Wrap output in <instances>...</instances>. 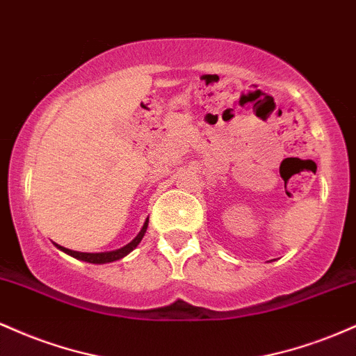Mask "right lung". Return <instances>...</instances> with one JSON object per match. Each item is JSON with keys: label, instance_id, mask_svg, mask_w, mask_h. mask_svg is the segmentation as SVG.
Returning a JSON list of instances; mask_svg holds the SVG:
<instances>
[{"label": "right lung", "instance_id": "1", "mask_svg": "<svg viewBox=\"0 0 356 356\" xmlns=\"http://www.w3.org/2000/svg\"><path fill=\"white\" fill-rule=\"evenodd\" d=\"M147 226H149V219L145 220L144 226H142V229L138 234L130 241L129 244L120 249H115V251H107V252H80V251H72V249H67L63 246H58L56 244V248L60 249V251L67 252V254H70L72 257H75V259H80V261H85V263H93V264H105V263H112V261H117V259H122V257L129 254L130 251H134L138 246V243H140L142 238H144L145 231H147Z\"/></svg>", "mask_w": 356, "mask_h": 356}]
</instances>
